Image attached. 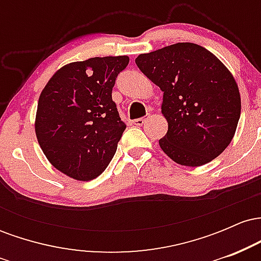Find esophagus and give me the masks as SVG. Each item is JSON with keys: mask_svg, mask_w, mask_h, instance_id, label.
Returning <instances> with one entry per match:
<instances>
[{"mask_svg": "<svg viewBox=\"0 0 261 261\" xmlns=\"http://www.w3.org/2000/svg\"><path fill=\"white\" fill-rule=\"evenodd\" d=\"M148 118H140V119H136V120H134V124L136 125V126H142L143 124H145L146 121H147Z\"/></svg>", "mask_w": 261, "mask_h": 261, "instance_id": "1", "label": "esophagus"}]
</instances>
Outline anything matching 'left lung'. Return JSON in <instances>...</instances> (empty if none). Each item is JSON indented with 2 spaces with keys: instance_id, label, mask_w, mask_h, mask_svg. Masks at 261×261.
Wrapping results in <instances>:
<instances>
[{
  "instance_id": "obj_1",
  "label": "left lung",
  "mask_w": 261,
  "mask_h": 261,
  "mask_svg": "<svg viewBox=\"0 0 261 261\" xmlns=\"http://www.w3.org/2000/svg\"><path fill=\"white\" fill-rule=\"evenodd\" d=\"M135 62L163 92L168 131L160 140L162 151L187 167L203 166L222 153L234 136L242 107L228 68L193 43L141 54Z\"/></svg>"
}]
</instances>
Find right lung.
I'll list each match as a JSON object with an SVG mask.
<instances>
[{"label": "right lung", "instance_id": "obj_1", "mask_svg": "<svg viewBox=\"0 0 261 261\" xmlns=\"http://www.w3.org/2000/svg\"><path fill=\"white\" fill-rule=\"evenodd\" d=\"M128 56L92 58L53 74L38 101L35 135L47 161L76 180L106 170L126 128L112 91Z\"/></svg>", "mask_w": 261, "mask_h": 261}]
</instances>
